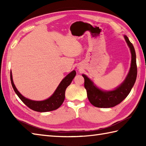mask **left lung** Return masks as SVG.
Listing matches in <instances>:
<instances>
[{
    "label": "left lung",
    "instance_id": "1",
    "mask_svg": "<svg viewBox=\"0 0 146 146\" xmlns=\"http://www.w3.org/2000/svg\"><path fill=\"white\" fill-rule=\"evenodd\" d=\"M125 41L131 49L132 54L131 66L127 76L122 84L113 91L104 92L94 85L90 80L85 75V88L87 92V97L90 102L95 107L99 108H110L119 104L127 97L135 82L137 78V68L136 64L135 51L127 36H124Z\"/></svg>",
    "mask_w": 146,
    "mask_h": 146
}]
</instances>
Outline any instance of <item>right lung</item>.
<instances>
[{
  "instance_id": "add662e5",
  "label": "right lung",
  "mask_w": 146,
  "mask_h": 146,
  "mask_svg": "<svg viewBox=\"0 0 146 146\" xmlns=\"http://www.w3.org/2000/svg\"><path fill=\"white\" fill-rule=\"evenodd\" d=\"M76 75V71H73L70 73L65 77V78L62 80L60 85H58V88L56 90L54 93L49 98L46 99L43 101H34L31 100L29 99H27L23 97L19 91L15 88L13 80H12V73L11 72V81L12 87H13L14 90L15 91V94L19 98L21 101L25 104L26 106L36 111H39V112H46V111H52L56 110L57 108L60 107L62 104L63 103L64 98H65V91L68 86L70 85V83L72 82L74 77Z\"/></svg>"
}]
</instances>
